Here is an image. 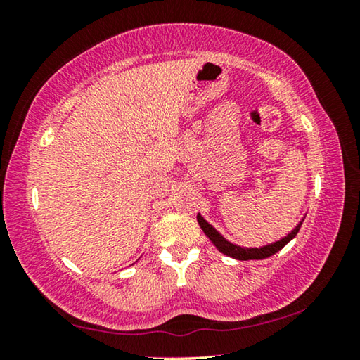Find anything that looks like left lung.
Here are the masks:
<instances>
[{"label":"left lung","instance_id":"obj_1","mask_svg":"<svg viewBox=\"0 0 360 360\" xmlns=\"http://www.w3.org/2000/svg\"><path fill=\"white\" fill-rule=\"evenodd\" d=\"M197 221L200 224V227L205 231V235L208 236V238L212 241V245H214L219 251L222 254L229 255V257H233L236 260H259V259H266L270 257V255L276 254L278 251H281V249L288 245V243L295 238V235L298 233V230H300L302 224L304 221V217L302 219L300 222H298L297 227L290 231L288 236H284L279 241L271 243V245H266V246H262V248H241V246H236L233 243H230L224 238V236L219 233V231L212 227L211 224H208L202 217V214L197 216Z\"/></svg>","mask_w":360,"mask_h":360}]
</instances>
